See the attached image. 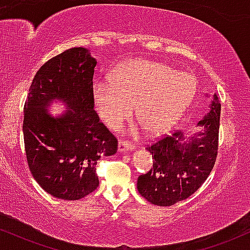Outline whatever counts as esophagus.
<instances>
[{
    "mask_svg": "<svg viewBox=\"0 0 250 250\" xmlns=\"http://www.w3.org/2000/svg\"><path fill=\"white\" fill-rule=\"evenodd\" d=\"M135 149V146L133 143L125 141V140H120L119 142V151H131Z\"/></svg>",
    "mask_w": 250,
    "mask_h": 250,
    "instance_id": "1",
    "label": "esophagus"
}]
</instances>
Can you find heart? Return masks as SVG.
Returning a JSON list of instances; mask_svg holds the SVG:
<instances>
[{"label":"heart","mask_w":250,"mask_h":250,"mask_svg":"<svg viewBox=\"0 0 250 250\" xmlns=\"http://www.w3.org/2000/svg\"><path fill=\"white\" fill-rule=\"evenodd\" d=\"M195 93L193 75L143 59L125 62L111 74L110 81L93 85L96 110L109 128H119L135 105L137 121L148 134H161L170 128L189 107Z\"/></svg>","instance_id":"1"}]
</instances>
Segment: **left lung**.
I'll return each instance as SVG.
<instances>
[{
	"instance_id": "obj_1",
	"label": "left lung",
	"mask_w": 250,
	"mask_h": 250,
	"mask_svg": "<svg viewBox=\"0 0 250 250\" xmlns=\"http://www.w3.org/2000/svg\"><path fill=\"white\" fill-rule=\"evenodd\" d=\"M210 110L193 136L182 131L166 135L147 146L153 155V168L137 179V190L156 206L168 207L188 199L207 180L216 161L221 104L214 94Z\"/></svg>"
}]
</instances>
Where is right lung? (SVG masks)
I'll list each match as a JSON object with an SVG mask.
<instances>
[{
  "label": "right lung",
  "instance_id": "obj_1",
  "mask_svg": "<svg viewBox=\"0 0 250 250\" xmlns=\"http://www.w3.org/2000/svg\"><path fill=\"white\" fill-rule=\"evenodd\" d=\"M96 60L71 48L40 68L24 103L23 137L31 175L43 190L61 200H80L99 187L97 161L117 151V140L94 110ZM64 103L59 117L53 102Z\"/></svg>",
  "mask_w": 250,
  "mask_h": 250
}]
</instances>
